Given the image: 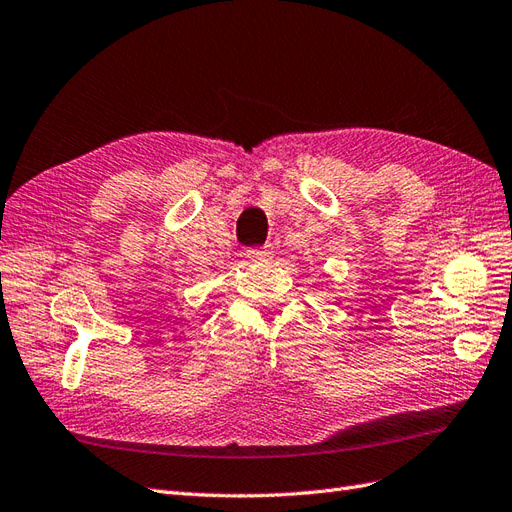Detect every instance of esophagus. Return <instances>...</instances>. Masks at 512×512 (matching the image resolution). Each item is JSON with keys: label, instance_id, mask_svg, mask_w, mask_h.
I'll list each match as a JSON object with an SVG mask.
<instances>
[{"label": "esophagus", "instance_id": "obj_1", "mask_svg": "<svg viewBox=\"0 0 512 512\" xmlns=\"http://www.w3.org/2000/svg\"><path fill=\"white\" fill-rule=\"evenodd\" d=\"M247 258L252 262H265L271 258V250L269 247H262V250H247Z\"/></svg>", "mask_w": 512, "mask_h": 512}]
</instances>
